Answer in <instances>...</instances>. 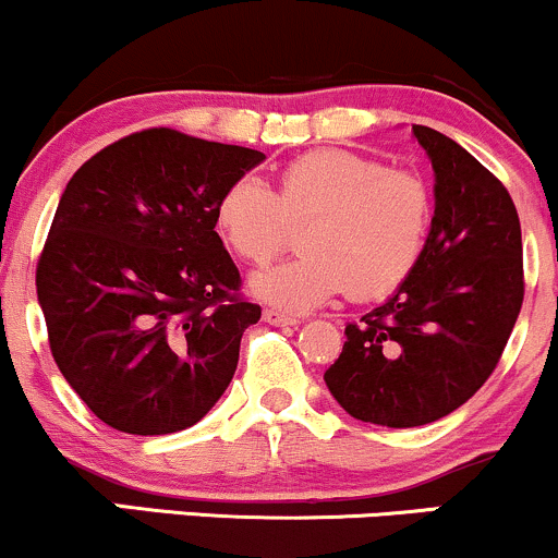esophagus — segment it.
Segmentation results:
<instances>
[{
	"label": "esophagus",
	"instance_id": "34e87169",
	"mask_svg": "<svg viewBox=\"0 0 558 558\" xmlns=\"http://www.w3.org/2000/svg\"><path fill=\"white\" fill-rule=\"evenodd\" d=\"M265 323L270 325H278V328H286V325H296V317H291L288 312L283 310H275V306H270V310H265Z\"/></svg>",
	"mask_w": 558,
	"mask_h": 558
}]
</instances>
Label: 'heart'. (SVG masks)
<instances>
[{"label":"heart","mask_w":558,"mask_h":558,"mask_svg":"<svg viewBox=\"0 0 558 558\" xmlns=\"http://www.w3.org/2000/svg\"><path fill=\"white\" fill-rule=\"evenodd\" d=\"M301 226L304 254L252 278L259 299L286 310H310L343 291L354 301L383 299L425 254L430 185L377 157L312 149L280 170L275 191L243 175L217 198V235L246 265L278 257Z\"/></svg>","instance_id":"b5f03b06"}]
</instances>
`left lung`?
Listing matches in <instances>:
<instances>
[{"instance_id": "left-lung-1", "label": "left lung", "mask_w": 558, "mask_h": 558, "mask_svg": "<svg viewBox=\"0 0 558 558\" xmlns=\"http://www.w3.org/2000/svg\"><path fill=\"white\" fill-rule=\"evenodd\" d=\"M435 217L414 272L386 304L345 325L325 373L351 417L386 427L435 422L493 375L524 299L522 228L506 185L457 141L427 125Z\"/></svg>"}]
</instances>
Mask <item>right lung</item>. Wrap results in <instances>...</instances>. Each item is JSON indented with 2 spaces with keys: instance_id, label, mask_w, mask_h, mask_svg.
Listing matches in <instances>:
<instances>
[{
  "instance_id": "obj_1",
  "label": "right lung",
  "mask_w": 558,
  "mask_h": 558,
  "mask_svg": "<svg viewBox=\"0 0 558 558\" xmlns=\"http://www.w3.org/2000/svg\"><path fill=\"white\" fill-rule=\"evenodd\" d=\"M265 155L146 128L81 165L36 265L49 349L105 425L168 435L226 393L262 306L215 230L217 198Z\"/></svg>"
}]
</instances>
